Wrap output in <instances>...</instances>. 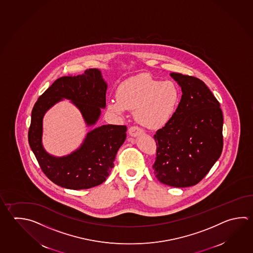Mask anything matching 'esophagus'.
Instances as JSON below:
<instances>
[{"label": "esophagus", "mask_w": 253, "mask_h": 253, "mask_svg": "<svg viewBox=\"0 0 253 253\" xmlns=\"http://www.w3.org/2000/svg\"><path fill=\"white\" fill-rule=\"evenodd\" d=\"M142 132H143V129L139 128L138 126H131V127H129V134L130 136H132V137L138 136L139 134H141Z\"/></svg>", "instance_id": "obj_1"}]
</instances>
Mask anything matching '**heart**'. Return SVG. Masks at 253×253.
Instances as JSON below:
<instances>
[{
    "label": "heart",
    "mask_w": 253,
    "mask_h": 253,
    "mask_svg": "<svg viewBox=\"0 0 253 253\" xmlns=\"http://www.w3.org/2000/svg\"><path fill=\"white\" fill-rule=\"evenodd\" d=\"M180 96V90L172 81H158L148 74H140L120 85L117 98L109 100L107 108L119 115H124L126 109H135L137 122L156 129L172 119Z\"/></svg>",
    "instance_id": "b5f03b06"
}]
</instances>
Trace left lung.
Wrapping results in <instances>:
<instances>
[{
	"mask_svg": "<svg viewBox=\"0 0 253 253\" xmlns=\"http://www.w3.org/2000/svg\"><path fill=\"white\" fill-rule=\"evenodd\" d=\"M181 87V101L172 119L154 135L157 157L153 165L159 181L184 188L199 183L223 150V113L205 83L172 72Z\"/></svg>",
	"mask_w": 253,
	"mask_h": 253,
	"instance_id": "1",
	"label": "left lung"
}]
</instances>
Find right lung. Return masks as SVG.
<instances>
[{
  "instance_id": "add662e5",
  "label": "right lung",
  "mask_w": 253,
  "mask_h": 253,
  "mask_svg": "<svg viewBox=\"0 0 253 253\" xmlns=\"http://www.w3.org/2000/svg\"><path fill=\"white\" fill-rule=\"evenodd\" d=\"M107 85L97 69L81 75L62 77L53 82L34 105L29 129V143L43 173L59 186L84 190L103 183L114 167L116 153L126 138L125 125H103L91 130L81 148L62 158L50 156L42 145L43 117L57 102L72 100L87 126L97 122L105 107Z\"/></svg>"
}]
</instances>
